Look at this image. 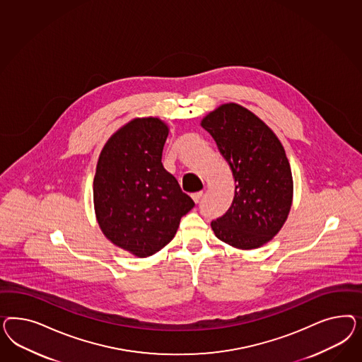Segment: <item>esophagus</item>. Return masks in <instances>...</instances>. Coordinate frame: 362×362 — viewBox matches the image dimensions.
<instances>
[{
	"label": "esophagus",
	"instance_id": "esophagus-1",
	"mask_svg": "<svg viewBox=\"0 0 362 362\" xmlns=\"http://www.w3.org/2000/svg\"><path fill=\"white\" fill-rule=\"evenodd\" d=\"M202 197H203V192H202V191H199V192H195V194H192V195H191L192 200H194L195 203H199V200L202 199Z\"/></svg>",
	"mask_w": 362,
	"mask_h": 362
}]
</instances>
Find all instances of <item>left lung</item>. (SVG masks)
Listing matches in <instances>:
<instances>
[{
    "label": "left lung",
    "instance_id": "8db88e82",
    "mask_svg": "<svg viewBox=\"0 0 362 362\" xmlns=\"http://www.w3.org/2000/svg\"><path fill=\"white\" fill-rule=\"evenodd\" d=\"M200 124L235 179L232 204L211 228L235 248H259L281 230L292 206L293 179L284 147L259 117L238 103L221 105Z\"/></svg>",
    "mask_w": 362,
    "mask_h": 362
}]
</instances>
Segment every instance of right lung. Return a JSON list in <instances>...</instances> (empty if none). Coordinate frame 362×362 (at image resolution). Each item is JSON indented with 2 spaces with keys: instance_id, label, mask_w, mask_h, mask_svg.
<instances>
[{
  "instance_id": "add662e5",
  "label": "right lung",
  "mask_w": 362,
  "mask_h": 362,
  "mask_svg": "<svg viewBox=\"0 0 362 362\" xmlns=\"http://www.w3.org/2000/svg\"><path fill=\"white\" fill-rule=\"evenodd\" d=\"M168 126L135 118L110 136L93 183L94 209L114 245L147 257L174 239L182 216L195 206L162 165Z\"/></svg>"
}]
</instances>
